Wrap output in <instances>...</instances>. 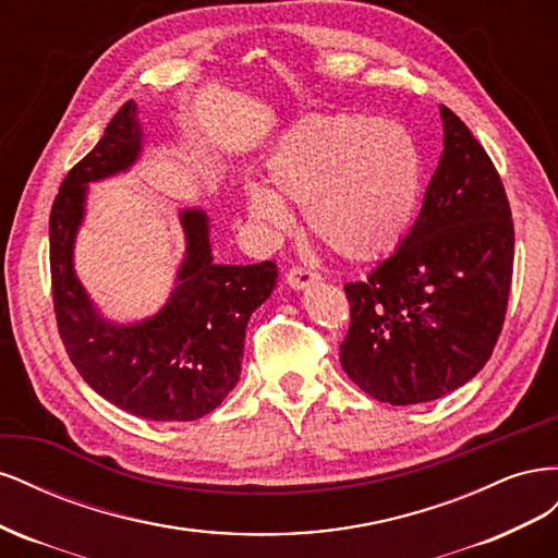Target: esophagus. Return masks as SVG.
<instances>
[{
    "instance_id": "1",
    "label": "esophagus",
    "mask_w": 558,
    "mask_h": 558,
    "mask_svg": "<svg viewBox=\"0 0 558 558\" xmlns=\"http://www.w3.org/2000/svg\"><path fill=\"white\" fill-rule=\"evenodd\" d=\"M320 277L316 272H312V269L307 267H293L289 275H286V283L291 286L293 291H305L310 289L312 283H316Z\"/></svg>"
}]
</instances>
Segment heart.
I'll use <instances>...</instances> for the list:
<instances>
[{"instance_id": "b5f03b06", "label": "heart", "mask_w": 558, "mask_h": 558, "mask_svg": "<svg viewBox=\"0 0 558 558\" xmlns=\"http://www.w3.org/2000/svg\"><path fill=\"white\" fill-rule=\"evenodd\" d=\"M275 191L246 185V209L272 234L293 228L283 199L305 207L316 238L349 260L396 251L424 193V158L412 132L388 118L310 113L283 132L267 160Z\"/></svg>"}]
</instances>
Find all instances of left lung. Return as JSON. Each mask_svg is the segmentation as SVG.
<instances>
[{
	"mask_svg": "<svg viewBox=\"0 0 558 558\" xmlns=\"http://www.w3.org/2000/svg\"><path fill=\"white\" fill-rule=\"evenodd\" d=\"M445 148L408 238L367 281L347 283L344 373L391 404L442 398L492 356L508 310L514 226L482 144L440 107Z\"/></svg>",
	"mask_w": 558,
	"mask_h": 558,
	"instance_id": "obj_1",
	"label": "left lung"
}]
</instances>
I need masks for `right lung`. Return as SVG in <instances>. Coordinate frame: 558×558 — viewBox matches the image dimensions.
<instances>
[{"label": "right lung", "instance_id": "right-lung-1", "mask_svg": "<svg viewBox=\"0 0 558 558\" xmlns=\"http://www.w3.org/2000/svg\"><path fill=\"white\" fill-rule=\"evenodd\" d=\"M137 105L121 107L90 154L64 177L50 209V277L62 344L95 393L148 421H193L226 400L242 373L251 314L272 295L277 265L214 260L207 214L179 211L185 253L165 305L132 324L107 318L74 269L88 185L140 160Z\"/></svg>", "mask_w": 558, "mask_h": 558}]
</instances>
